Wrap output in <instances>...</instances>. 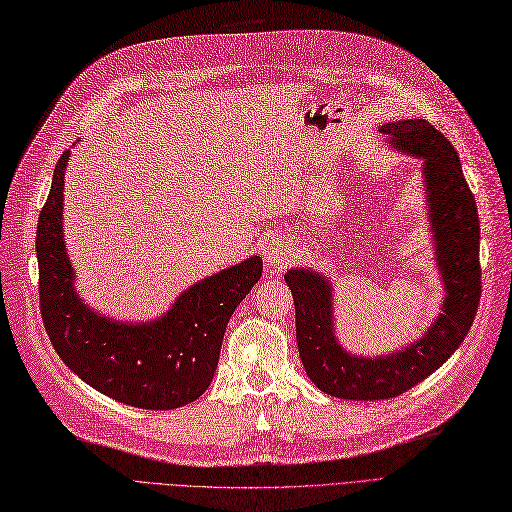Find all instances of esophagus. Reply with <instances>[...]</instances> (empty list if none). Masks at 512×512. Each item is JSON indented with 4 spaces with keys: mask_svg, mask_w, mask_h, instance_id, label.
I'll use <instances>...</instances> for the list:
<instances>
[{
    "mask_svg": "<svg viewBox=\"0 0 512 512\" xmlns=\"http://www.w3.org/2000/svg\"><path fill=\"white\" fill-rule=\"evenodd\" d=\"M291 259V249L289 244H285L282 240H274L268 249H266V263L274 270H282Z\"/></svg>",
    "mask_w": 512,
    "mask_h": 512,
    "instance_id": "34e87169",
    "label": "esophagus"
}]
</instances>
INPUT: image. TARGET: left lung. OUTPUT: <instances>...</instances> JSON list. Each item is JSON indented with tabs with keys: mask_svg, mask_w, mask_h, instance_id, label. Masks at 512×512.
Here are the masks:
<instances>
[{
	"mask_svg": "<svg viewBox=\"0 0 512 512\" xmlns=\"http://www.w3.org/2000/svg\"><path fill=\"white\" fill-rule=\"evenodd\" d=\"M382 130L394 145L424 160L428 211L447 297L443 314L420 342L384 358H361L335 342L329 282L310 270L285 274L295 301L301 363L320 390L348 401L394 399L426 380L464 342L481 299L477 202L458 151L426 120L394 122Z\"/></svg>",
	"mask_w": 512,
	"mask_h": 512,
	"instance_id": "1",
	"label": "left lung"
}]
</instances>
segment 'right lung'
Segmentation results:
<instances>
[{
	"mask_svg": "<svg viewBox=\"0 0 512 512\" xmlns=\"http://www.w3.org/2000/svg\"><path fill=\"white\" fill-rule=\"evenodd\" d=\"M67 162L63 151L35 236L40 312L56 354L88 386L124 405L164 411L196 401L213 380L225 327L259 280L263 261L251 257L198 282L154 323L120 325L94 314L75 295L65 253Z\"/></svg>",
	"mask_w": 512,
	"mask_h": 512,
	"instance_id": "add662e5",
	"label": "right lung"
}]
</instances>
